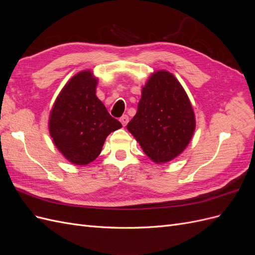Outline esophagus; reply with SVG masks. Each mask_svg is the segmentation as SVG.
Masks as SVG:
<instances>
[{
	"label": "esophagus",
	"instance_id": "esophagus-1",
	"mask_svg": "<svg viewBox=\"0 0 255 255\" xmlns=\"http://www.w3.org/2000/svg\"><path fill=\"white\" fill-rule=\"evenodd\" d=\"M120 122L122 123L123 127H126L128 125V115H123L122 117L120 118Z\"/></svg>",
	"mask_w": 255,
	"mask_h": 255
}]
</instances>
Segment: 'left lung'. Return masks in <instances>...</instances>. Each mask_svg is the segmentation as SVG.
Wrapping results in <instances>:
<instances>
[{
  "instance_id": "obj_1",
  "label": "left lung",
  "mask_w": 255,
  "mask_h": 255,
  "mask_svg": "<svg viewBox=\"0 0 255 255\" xmlns=\"http://www.w3.org/2000/svg\"><path fill=\"white\" fill-rule=\"evenodd\" d=\"M196 121L186 92L167 71L154 73L142 88L135 117L128 129L155 163H166L189 143Z\"/></svg>"
}]
</instances>
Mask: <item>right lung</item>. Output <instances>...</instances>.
<instances>
[{
    "instance_id": "1",
    "label": "right lung",
    "mask_w": 255,
    "mask_h": 255,
    "mask_svg": "<svg viewBox=\"0 0 255 255\" xmlns=\"http://www.w3.org/2000/svg\"><path fill=\"white\" fill-rule=\"evenodd\" d=\"M97 80L80 72L67 83L53 106L50 134L57 149L75 165H86L101 153L103 143L122 127L96 96Z\"/></svg>"
}]
</instances>
